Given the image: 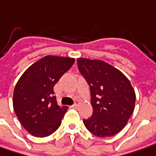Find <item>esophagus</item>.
<instances>
[{
  "mask_svg": "<svg viewBox=\"0 0 156 156\" xmlns=\"http://www.w3.org/2000/svg\"><path fill=\"white\" fill-rule=\"evenodd\" d=\"M71 108H78V103H75V104H73V106H71Z\"/></svg>",
  "mask_w": 156,
  "mask_h": 156,
  "instance_id": "34e87169",
  "label": "esophagus"
}]
</instances>
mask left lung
Segmentation results:
<instances>
[{"instance_id":"obj_1","label":"left lung","mask_w":156,"mask_h":156,"mask_svg":"<svg viewBox=\"0 0 156 156\" xmlns=\"http://www.w3.org/2000/svg\"><path fill=\"white\" fill-rule=\"evenodd\" d=\"M78 68L88 83L93 114L83 122L95 136H114L126 126L136 95L129 79L104 61L78 58Z\"/></svg>"}]
</instances>
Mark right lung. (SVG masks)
<instances>
[{"label": "right lung", "mask_w": 156, "mask_h": 156, "mask_svg": "<svg viewBox=\"0 0 156 156\" xmlns=\"http://www.w3.org/2000/svg\"><path fill=\"white\" fill-rule=\"evenodd\" d=\"M73 58L48 55L31 65L16 84L12 104L20 123L37 137L60 127L67 107L57 104L54 86L74 64Z\"/></svg>", "instance_id": "1"}]
</instances>
